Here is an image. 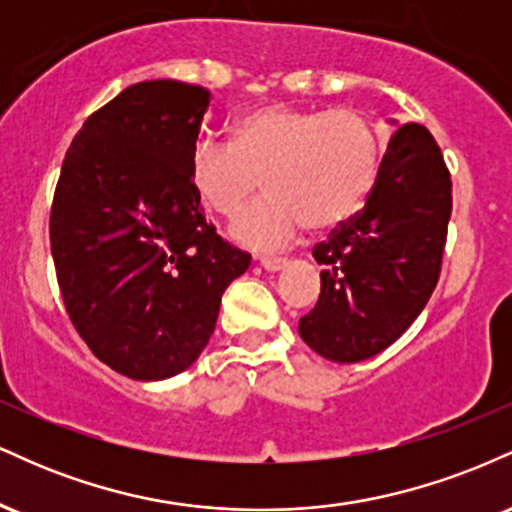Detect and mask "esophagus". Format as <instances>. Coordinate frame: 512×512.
I'll list each match as a JSON object with an SVG mask.
<instances>
[{
  "label": "esophagus",
  "instance_id": "obj_1",
  "mask_svg": "<svg viewBox=\"0 0 512 512\" xmlns=\"http://www.w3.org/2000/svg\"><path fill=\"white\" fill-rule=\"evenodd\" d=\"M260 264L267 272H279V269H284L289 262H286L284 257H260Z\"/></svg>",
  "mask_w": 512,
  "mask_h": 512
}]
</instances>
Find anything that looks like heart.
Masks as SVG:
<instances>
[{
    "label": "heart",
    "instance_id": "heart-1",
    "mask_svg": "<svg viewBox=\"0 0 512 512\" xmlns=\"http://www.w3.org/2000/svg\"><path fill=\"white\" fill-rule=\"evenodd\" d=\"M378 129L354 108L269 103L243 113L233 142L202 137L192 146L190 180L204 207L233 219L260 190L269 192L233 223L240 245L276 250L305 226L330 231L349 221L380 168Z\"/></svg>",
    "mask_w": 512,
    "mask_h": 512
}]
</instances>
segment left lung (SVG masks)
Instances as JSON below:
<instances>
[{"label":"left lung","mask_w":512,"mask_h":512,"mask_svg":"<svg viewBox=\"0 0 512 512\" xmlns=\"http://www.w3.org/2000/svg\"><path fill=\"white\" fill-rule=\"evenodd\" d=\"M452 182L436 139L407 122L387 144L366 207L313 248L320 298L303 342L337 363L380 354L409 330L438 284Z\"/></svg>","instance_id":"left-lung-1"}]
</instances>
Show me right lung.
I'll list each match as a JSON object with an SVG mask.
<instances>
[{
    "label": "right lung",
    "mask_w": 512,
    "mask_h": 512,
    "mask_svg": "<svg viewBox=\"0 0 512 512\" xmlns=\"http://www.w3.org/2000/svg\"><path fill=\"white\" fill-rule=\"evenodd\" d=\"M211 93L142 81L88 115L64 156L50 248L69 320L105 366L132 380L190 368L221 296L250 267L204 219L190 180Z\"/></svg>",
    "instance_id": "obj_1"
}]
</instances>
